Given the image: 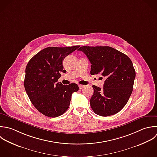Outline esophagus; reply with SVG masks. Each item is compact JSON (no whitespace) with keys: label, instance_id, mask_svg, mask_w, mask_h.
Returning a JSON list of instances; mask_svg holds the SVG:
<instances>
[{"label":"esophagus","instance_id":"34e87169","mask_svg":"<svg viewBox=\"0 0 157 157\" xmlns=\"http://www.w3.org/2000/svg\"><path fill=\"white\" fill-rule=\"evenodd\" d=\"M84 87V85H81V84H79V88L80 89H82Z\"/></svg>","mask_w":157,"mask_h":157}]
</instances>
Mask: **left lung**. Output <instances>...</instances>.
Here are the masks:
<instances>
[{
  "mask_svg": "<svg viewBox=\"0 0 157 157\" xmlns=\"http://www.w3.org/2000/svg\"><path fill=\"white\" fill-rule=\"evenodd\" d=\"M91 63L90 74L105 77L103 88L92 86L90 100L94 112L106 117L119 113L127 104L133 92L136 73L130 59L109 46H81Z\"/></svg>",
  "mask_w": 157,
  "mask_h": 157,
  "instance_id": "left-lung-1",
  "label": "left lung"
}]
</instances>
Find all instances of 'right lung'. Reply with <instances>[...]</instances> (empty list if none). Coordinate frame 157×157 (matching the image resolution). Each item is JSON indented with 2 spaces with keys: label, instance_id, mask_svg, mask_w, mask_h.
Here are the masks:
<instances>
[{
  "label": "right lung",
  "instance_id": "right-lung-1",
  "mask_svg": "<svg viewBox=\"0 0 157 157\" xmlns=\"http://www.w3.org/2000/svg\"><path fill=\"white\" fill-rule=\"evenodd\" d=\"M79 46L48 47L35 54L25 68L24 88L35 108L43 115L56 117L69 108L72 94L79 90L75 83L57 82L60 72L65 73L62 62Z\"/></svg>",
  "mask_w": 157,
  "mask_h": 157
}]
</instances>
